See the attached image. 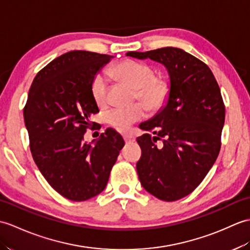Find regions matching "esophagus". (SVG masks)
I'll use <instances>...</instances> for the list:
<instances>
[{"mask_svg":"<svg viewBox=\"0 0 250 250\" xmlns=\"http://www.w3.org/2000/svg\"><path fill=\"white\" fill-rule=\"evenodd\" d=\"M124 139H125V142L126 144L135 142V137H134V135H133V134H125L124 135Z\"/></svg>","mask_w":250,"mask_h":250,"instance_id":"esophagus-1","label":"esophagus"}]
</instances>
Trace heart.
Listing matches in <instances>:
<instances>
[{"label": "heart", "instance_id": "obj_1", "mask_svg": "<svg viewBox=\"0 0 250 250\" xmlns=\"http://www.w3.org/2000/svg\"><path fill=\"white\" fill-rule=\"evenodd\" d=\"M109 73L134 88V98L144 103L150 111H159L169 98V82L164 78L155 77L154 69L148 63L125 60L109 69ZM107 92L108 85L105 75L97 74L91 83V94L98 105L105 104ZM143 104L138 102L129 107L109 108L104 113V120L115 129L125 131L146 116V107Z\"/></svg>", "mask_w": 250, "mask_h": 250}]
</instances>
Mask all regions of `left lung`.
Wrapping results in <instances>:
<instances>
[{"mask_svg":"<svg viewBox=\"0 0 250 250\" xmlns=\"http://www.w3.org/2000/svg\"><path fill=\"white\" fill-rule=\"evenodd\" d=\"M126 56L159 62L169 74L166 106L139 125L148 133L137 137L142 156L136 169L148 193L164 201L181 199L202 182L218 156L225 123L219 86L211 69L182 49L131 51Z\"/></svg>","mask_w":250,"mask_h":250,"instance_id":"8db88e82","label":"left lung"}]
</instances>
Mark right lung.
I'll return each mask as SVG.
<instances>
[{"mask_svg":"<svg viewBox=\"0 0 250 250\" xmlns=\"http://www.w3.org/2000/svg\"><path fill=\"white\" fill-rule=\"evenodd\" d=\"M113 56L75 50L49 62L35 77L23 109L33 159L57 193L85 201L105 188L112 167L125 146L113 129L94 146L84 142L99 113L91 83Z\"/></svg>","mask_w":250,"mask_h":250,"instance_id":"add662e5","label":"right lung"}]
</instances>
